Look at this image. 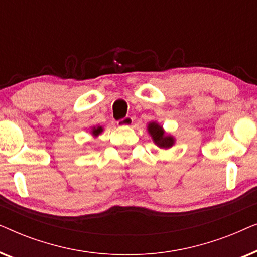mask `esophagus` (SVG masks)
Listing matches in <instances>:
<instances>
[{
  "mask_svg": "<svg viewBox=\"0 0 257 257\" xmlns=\"http://www.w3.org/2000/svg\"><path fill=\"white\" fill-rule=\"evenodd\" d=\"M132 124H133V118L128 117V115L117 121V125L120 126V127H124V126H132Z\"/></svg>",
  "mask_w": 257,
  "mask_h": 257,
  "instance_id": "obj_1",
  "label": "esophagus"
}]
</instances>
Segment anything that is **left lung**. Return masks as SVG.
Here are the masks:
<instances>
[{
  "instance_id": "left-lung-1",
  "label": "left lung",
  "mask_w": 257,
  "mask_h": 257,
  "mask_svg": "<svg viewBox=\"0 0 257 257\" xmlns=\"http://www.w3.org/2000/svg\"><path fill=\"white\" fill-rule=\"evenodd\" d=\"M147 130H149V133L151 137H152L153 142L156 143L158 146L161 147V149H170V147L173 146V137L165 135L163 127H161L160 125H158L157 122H150Z\"/></svg>"
}]
</instances>
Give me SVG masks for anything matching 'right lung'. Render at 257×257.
<instances>
[{
  "label": "right lung",
  "mask_w": 257,
  "mask_h": 257,
  "mask_svg": "<svg viewBox=\"0 0 257 257\" xmlns=\"http://www.w3.org/2000/svg\"><path fill=\"white\" fill-rule=\"evenodd\" d=\"M101 131H103V127H101V126H98V127H93L92 128V135L98 136L99 133H101Z\"/></svg>",
  "instance_id": "right-lung-1"
}]
</instances>
